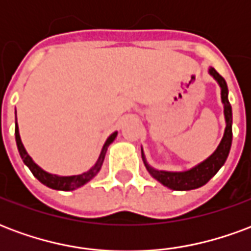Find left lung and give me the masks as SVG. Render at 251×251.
Returning <instances> with one entry per match:
<instances>
[{"instance_id": "left-lung-1", "label": "left lung", "mask_w": 251, "mask_h": 251, "mask_svg": "<svg viewBox=\"0 0 251 251\" xmlns=\"http://www.w3.org/2000/svg\"><path fill=\"white\" fill-rule=\"evenodd\" d=\"M208 74L215 79L219 87H221V98L223 103V114H225V133L222 137L219 145L216 148L214 153L205 158L204 161H201L198 165H195L191 169L181 171V172H174V171H161V169L153 168L151 164L147 161L145 153L141 148L142 161L145 168L152 176L153 179H156L158 183H161L165 187L174 189V191H189V189H196L201 185L207 184L210 179H212L216 175V172L223 167V164L226 163L228 153L231 149L232 142V110L231 104L228 102V88L227 83L223 77L215 71V68L210 67Z\"/></svg>"}]
</instances>
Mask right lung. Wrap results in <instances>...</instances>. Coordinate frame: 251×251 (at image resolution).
Masks as SVG:
<instances>
[{
	"label": "right lung",
	"instance_id": "obj_1",
	"mask_svg": "<svg viewBox=\"0 0 251 251\" xmlns=\"http://www.w3.org/2000/svg\"><path fill=\"white\" fill-rule=\"evenodd\" d=\"M118 134V131H114L111 133L107 140L103 144L102 147V151H100V154H99L97 163L94 164L91 168L88 169L87 172H83L80 175H72V176H59V175H53L47 172L44 169L39 167L37 164L33 161V158L30 157L26 149L23 145V141H21V137H20L19 131V125H17V117H16V129H14V136H16V144H17V149H19V153L24 164L30 169V172L33 174L36 179L39 180L40 183H43L47 187H50L52 189H57V191H74V189L82 187L86 183H88L90 180L94 179L98 172L102 168V164L104 161V156H106V152H107V148L111 142L114 141L115 137Z\"/></svg>",
	"mask_w": 251,
	"mask_h": 251
}]
</instances>
